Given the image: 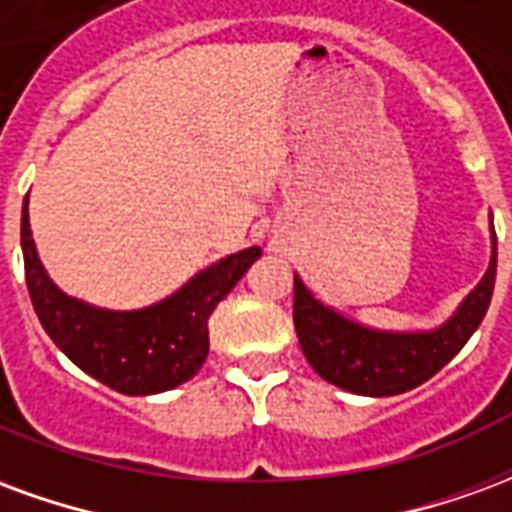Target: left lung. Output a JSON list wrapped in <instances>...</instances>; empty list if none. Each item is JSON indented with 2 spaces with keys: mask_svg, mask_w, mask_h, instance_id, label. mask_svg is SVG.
Instances as JSON below:
<instances>
[{
  "mask_svg": "<svg viewBox=\"0 0 512 512\" xmlns=\"http://www.w3.org/2000/svg\"><path fill=\"white\" fill-rule=\"evenodd\" d=\"M494 227V222H491ZM496 279V233L491 230V263L477 288L461 301L450 321L430 332H378L354 323L304 288L293 277V323L312 370L345 392L389 397L408 392L436 376L483 323Z\"/></svg>",
  "mask_w": 512,
  "mask_h": 512,
  "instance_id": "1",
  "label": "left lung"
}]
</instances>
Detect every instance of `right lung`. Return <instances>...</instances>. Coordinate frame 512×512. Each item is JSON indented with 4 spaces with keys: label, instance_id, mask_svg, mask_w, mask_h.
<instances>
[{
    "label": "right lung",
    "instance_id": "obj_1",
    "mask_svg": "<svg viewBox=\"0 0 512 512\" xmlns=\"http://www.w3.org/2000/svg\"><path fill=\"white\" fill-rule=\"evenodd\" d=\"M21 249L32 307L54 345L87 376L123 395H156L189 381L208 356V318L260 257L257 246L222 257L178 293L131 312L65 296L46 274L21 208Z\"/></svg>",
    "mask_w": 512,
    "mask_h": 512
}]
</instances>
